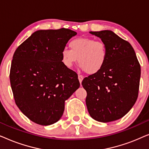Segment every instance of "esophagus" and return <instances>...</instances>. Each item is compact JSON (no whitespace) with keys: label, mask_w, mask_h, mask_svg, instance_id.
I'll return each mask as SVG.
<instances>
[{"label":"esophagus","mask_w":149,"mask_h":149,"mask_svg":"<svg viewBox=\"0 0 149 149\" xmlns=\"http://www.w3.org/2000/svg\"><path fill=\"white\" fill-rule=\"evenodd\" d=\"M78 79H79V82H80V83H81V82H82V81H83V77L82 76V75L79 74V76H78Z\"/></svg>","instance_id":"esophagus-1"}]
</instances>
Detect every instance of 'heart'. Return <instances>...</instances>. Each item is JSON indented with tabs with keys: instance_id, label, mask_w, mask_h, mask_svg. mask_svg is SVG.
Returning a JSON list of instances; mask_svg holds the SVG:
<instances>
[{
	"instance_id": "b5f03b06",
	"label": "heart",
	"mask_w": 149,
	"mask_h": 149,
	"mask_svg": "<svg viewBox=\"0 0 149 149\" xmlns=\"http://www.w3.org/2000/svg\"><path fill=\"white\" fill-rule=\"evenodd\" d=\"M70 49L61 53L63 64L71 68L78 61L83 70L92 74L102 68L107 58V49L102 40L89 38H78L69 42Z\"/></svg>"
}]
</instances>
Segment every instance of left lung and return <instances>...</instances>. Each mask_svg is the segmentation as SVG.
Masks as SVG:
<instances>
[{
    "instance_id": "1",
    "label": "left lung",
    "mask_w": 149,
    "mask_h": 149,
    "mask_svg": "<svg viewBox=\"0 0 149 149\" xmlns=\"http://www.w3.org/2000/svg\"><path fill=\"white\" fill-rule=\"evenodd\" d=\"M89 32L104 42L107 58L98 72L82 81L87 110L95 121H116L130 111L138 98L140 65L130 42L113 31Z\"/></svg>"
}]
</instances>
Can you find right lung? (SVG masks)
<instances>
[{"instance_id": "add662e5", "label": "right lung", "mask_w": 149, "mask_h": 149, "mask_svg": "<svg viewBox=\"0 0 149 149\" xmlns=\"http://www.w3.org/2000/svg\"><path fill=\"white\" fill-rule=\"evenodd\" d=\"M77 32L67 28L34 32L14 53L10 83L16 105L41 125L59 121L65 101L80 86L78 75L62 62L61 53Z\"/></svg>"}]
</instances>
